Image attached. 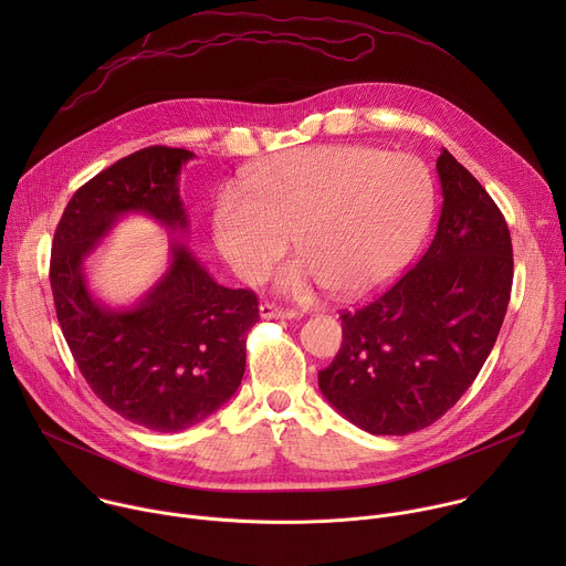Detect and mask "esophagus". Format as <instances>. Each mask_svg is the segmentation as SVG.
I'll use <instances>...</instances> for the list:
<instances>
[{"mask_svg": "<svg viewBox=\"0 0 566 566\" xmlns=\"http://www.w3.org/2000/svg\"><path fill=\"white\" fill-rule=\"evenodd\" d=\"M260 315L266 317V319H291V317H295V311L275 306L273 302H264V304L260 306Z\"/></svg>", "mask_w": 566, "mask_h": 566, "instance_id": "esophagus-1", "label": "esophagus"}]
</instances>
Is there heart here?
<instances>
[{
    "label": "heart",
    "instance_id": "obj_1",
    "mask_svg": "<svg viewBox=\"0 0 566 566\" xmlns=\"http://www.w3.org/2000/svg\"><path fill=\"white\" fill-rule=\"evenodd\" d=\"M244 186L249 195L226 190L214 203V247L241 280L262 282L293 239L304 262L280 275L289 295L313 284L340 297L374 293L406 266L434 212L421 160L367 145L291 149Z\"/></svg>",
    "mask_w": 566,
    "mask_h": 566
}]
</instances>
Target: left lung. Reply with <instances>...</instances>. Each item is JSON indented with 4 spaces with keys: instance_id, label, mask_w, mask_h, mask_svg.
Masks as SVG:
<instances>
[{
    "instance_id": "obj_1",
    "label": "left lung",
    "mask_w": 566,
    "mask_h": 566,
    "mask_svg": "<svg viewBox=\"0 0 566 566\" xmlns=\"http://www.w3.org/2000/svg\"><path fill=\"white\" fill-rule=\"evenodd\" d=\"M443 208L430 249L391 289L343 311V345L319 391L369 434L441 419L486 363L511 300L513 244L491 195L443 149Z\"/></svg>"
}]
</instances>
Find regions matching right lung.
<instances>
[{
    "label": "right lung",
    "instance_id": "obj_1",
    "mask_svg": "<svg viewBox=\"0 0 566 566\" xmlns=\"http://www.w3.org/2000/svg\"><path fill=\"white\" fill-rule=\"evenodd\" d=\"M192 156L154 145L116 160L71 197L51 249L55 313L80 374L107 408L154 432L188 430L237 391L258 295L217 284L175 239L166 275L136 304L112 308L92 295L85 260L125 214L186 234L179 172Z\"/></svg>",
    "mask_w": 566,
    "mask_h": 566
}]
</instances>
